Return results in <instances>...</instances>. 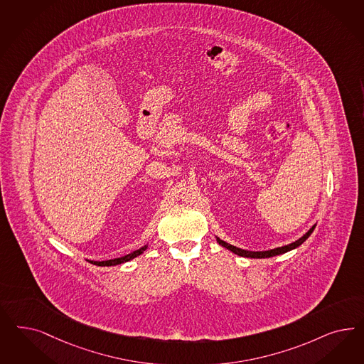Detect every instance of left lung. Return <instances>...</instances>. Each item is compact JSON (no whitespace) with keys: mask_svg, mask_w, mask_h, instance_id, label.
I'll return each instance as SVG.
<instances>
[{"mask_svg":"<svg viewBox=\"0 0 364 364\" xmlns=\"http://www.w3.org/2000/svg\"><path fill=\"white\" fill-rule=\"evenodd\" d=\"M316 228V225H314L306 233H305L303 237H300L299 240H296L294 242H291V244H288V245H284V247H274V249H269V250H262V252H252V250H245V249H241V247H235V245H230V244H228V242H225L223 240H220L218 237H215L217 238V242L221 245V247H226L228 250H230V252H233L235 255L237 256H241V257H247V258H268L273 257V256H279V255H284V253H287V252H291V250H294L296 247H300L303 242H304L305 240L309 237V235H312V232H314V229Z\"/></svg>","mask_w":364,"mask_h":364,"instance_id":"obj_1","label":"left lung"}]
</instances>
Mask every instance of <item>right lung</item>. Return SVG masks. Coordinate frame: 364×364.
Instances as JSON below:
<instances>
[{
	"label": "right lung",
	"instance_id": "add662e5",
	"mask_svg": "<svg viewBox=\"0 0 364 364\" xmlns=\"http://www.w3.org/2000/svg\"><path fill=\"white\" fill-rule=\"evenodd\" d=\"M147 247H149V244H146L144 247H139V249L134 250L132 253L126 255V256H123V257L114 258V259H107V261H90V262H91V264H94V265H97V267H115V265L124 264V262H127V261H131V259H134V258L141 256V253H143Z\"/></svg>",
	"mask_w": 364,
	"mask_h": 364
}]
</instances>
